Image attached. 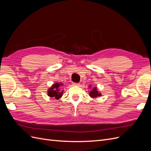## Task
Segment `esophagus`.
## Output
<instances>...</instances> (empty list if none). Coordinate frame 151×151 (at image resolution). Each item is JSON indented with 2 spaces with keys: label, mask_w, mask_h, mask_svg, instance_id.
Instances as JSON below:
<instances>
[{
  "label": "esophagus",
  "mask_w": 151,
  "mask_h": 151,
  "mask_svg": "<svg viewBox=\"0 0 151 151\" xmlns=\"http://www.w3.org/2000/svg\"><path fill=\"white\" fill-rule=\"evenodd\" d=\"M72 85L74 86H79V83H72Z\"/></svg>",
  "instance_id": "34e87169"
}]
</instances>
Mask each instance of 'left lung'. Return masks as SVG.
<instances>
[{
    "label": "left lung",
    "instance_id": "8db88e82",
    "mask_svg": "<svg viewBox=\"0 0 151 151\" xmlns=\"http://www.w3.org/2000/svg\"><path fill=\"white\" fill-rule=\"evenodd\" d=\"M91 86H89V88H91ZM89 96L92 98H96L98 96H101V93L98 91L96 87H93V89L91 91H89Z\"/></svg>",
    "mask_w": 151,
    "mask_h": 151
}]
</instances>
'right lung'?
Returning a JSON list of instances; mask_svg holds the SVG:
<instances>
[{
	"label": "right lung",
	"instance_id": "obj_1",
	"mask_svg": "<svg viewBox=\"0 0 151 151\" xmlns=\"http://www.w3.org/2000/svg\"><path fill=\"white\" fill-rule=\"evenodd\" d=\"M62 83H55L48 89L47 94L48 96L58 99L61 98L63 93V90H61V87L63 86Z\"/></svg>",
	"mask_w": 151,
	"mask_h": 151
}]
</instances>
